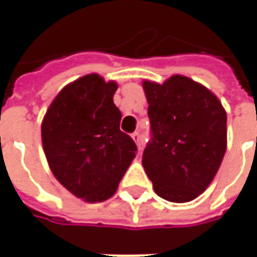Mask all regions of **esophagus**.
Segmentation results:
<instances>
[{
	"mask_svg": "<svg viewBox=\"0 0 257 257\" xmlns=\"http://www.w3.org/2000/svg\"><path fill=\"white\" fill-rule=\"evenodd\" d=\"M132 138H134V141L136 142V145H138V149H139V152H142V147H143V145H142V136L139 132H135V134H132Z\"/></svg>",
	"mask_w": 257,
	"mask_h": 257,
	"instance_id": "1",
	"label": "esophagus"
}]
</instances>
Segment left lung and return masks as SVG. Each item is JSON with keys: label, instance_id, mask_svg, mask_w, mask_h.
Returning a JSON list of instances; mask_svg holds the SVG:
<instances>
[{"label": "left lung", "instance_id": "1", "mask_svg": "<svg viewBox=\"0 0 257 257\" xmlns=\"http://www.w3.org/2000/svg\"><path fill=\"white\" fill-rule=\"evenodd\" d=\"M152 141L142 164L154 192L174 203L196 199L216 177L227 150V114L195 80L174 75L163 85L145 80Z\"/></svg>", "mask_w": 257, "mask_h": 257}]
</instances>
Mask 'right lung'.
<instances>
[{
    "label": "right lung",
    "instance_id": "obj_1",
    "mask_svg": "<svg viewBox=\"0 0 257 257\" xmlns=\"http://www.w3.org/2000/svg\"><path fill=\"white\" fill-rule=\"evenodd\" d=\"M115 82L96 73L65 86L48 107L41 141L54 177L76 197L104 202L115 193L138 147L119 129Z\"/></svg>",
    "mask_w": 257,
    "mask_h": 257
}]
</instances>
